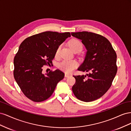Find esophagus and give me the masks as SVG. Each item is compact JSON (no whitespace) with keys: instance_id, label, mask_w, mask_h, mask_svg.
Returning a JSON list of instances; mask_svg holds the SVG:
<instances>
[{"instance_id":"obj_1","label":"esophagus","mask_w":131,"mask_h":131,"mask_svg":"<svg viewBox=\"0 0 131 131\" xmlns=\"http://www.w3.org/2000/svg\"><path fill=\"white\" fill-rule=\"evenodd\" d=\"M70 74H67V73H65V75H64V77H66V78H68V77H70Z\"/></svg>"}]
</instances>
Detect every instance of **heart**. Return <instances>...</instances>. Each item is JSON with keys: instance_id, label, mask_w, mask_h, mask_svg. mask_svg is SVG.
Listing matches in <instances>:
<instances>
[{"instance_id": "heart-1", "label": "heart", "mask_w": 131, "mask_h": 131, "mask_svg": "<svg viewBox=\"0 0 131 131\" xmlns=\"http://www.w3.org/2000/svg\"><path fill=\"white\" fill-rule=\"evenodd\" d=\"M69 46L73 52H79L82 49V42L77 39H72L69 41ZM61 49V46H59L56 51V56L58 57ZM78 66V63L75 60H64L58 64L59 68L66 73H70Z\"/></svg>"}]
</instances>
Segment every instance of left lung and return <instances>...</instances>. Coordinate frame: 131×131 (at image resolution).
Returning <instances> with one entry per match:
<instances>
[{
	"instance_id": "8db88e82",
	"label": "left lung",
	"mask_w": 131,
	"mask_h": 131,
	"mask_svg": "<svg viewBox=\"0 0 131 131\" xmlns=\"http://www.w3.org/2000/svg\"><path fill=\"white\" fill-rule=\"evenodd\" d=\"M81 40L87 50L84 61L78 69L90 72L74 75L72 91L78 100L92 102L101 98L112 86L117 73V56L110 41L102 35L88 31L71 33Z\"/></svg>"
}]
</instances>
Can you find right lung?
Segmentation results:
<instances>
[{
  "instance_id": "obj_1",
  "label": "right lung",
  "mask_w": 131,
  "mask_h": 131,
  "mask_svg": "<svg viewBox=\"0 0 131 131\" xmlns=\"http://www.w3.org/2000/svg\"><path fill=\"white\" fill-rule=\"evenodd\" d=\"M69 32L44 31L26 38L14 60V76L22 92L29 100L40 102L48 99L64 77L59 69L43 74L42 67L52 64L56 51Z\"/></svg>"
}]
</instances>
